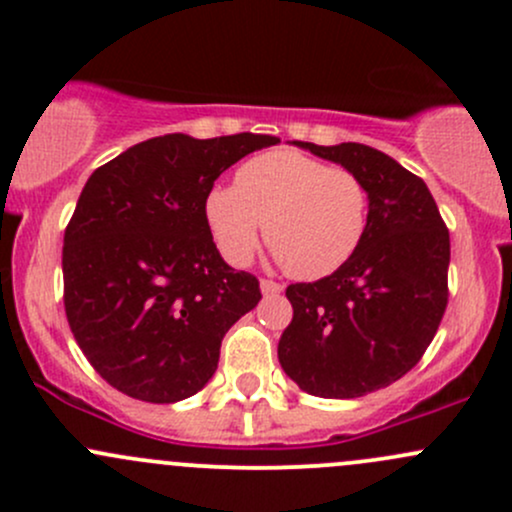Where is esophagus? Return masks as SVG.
Segmentation results:
<instances>
[{
  "label": "esophagus",
  "instance_id": "obj_1",
  "mask_svg": "<svg viewBox=\"0 0 512 512\" xmlns=\"http://www.w3.org/2000/svg\"><path fill=\"white\" fill-rule=\"evenodd\" d=\"M260 289H262V294H280L282 285H280V282H275V280H262Z\"/></svg>",
  "mask_w": 512,
  "mask_h": 512
}]
</instances>
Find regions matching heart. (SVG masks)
Here are the masks:
<instances>
[{"instance_id": "b5f03b06", "label": "heart", "mask_w": 512, "mask_h": 512, "mask_svg": "<svg viewBox=\"0 0 512 512\" xmlns=\"http://www.w3.org/2000/svg\"><path fill=\"white\" fill-rule=\"evenodd\" d=\"M205 223L230 265H247L265 225V240L297 280L342 270L364 240L369 190L349 168L297 151H275L242 163L235 188L205 198Z\"/></svg>"}]
</instances>
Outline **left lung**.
Listing matches in <instances>:
<instances>
[{
	"label": "left lung",
	"mask_w": 512,
	"mask_h": 512,
	"mask_svg": "<svg viewBox=\"0 0 512 512\" xmlns=\"http://www.w3.org/2000/svg\"><path fill=\"white\" fill-rule=\"evenodd\" d=\"M297 146L364 180L369 223L342 270L287 287L294 314L277 356L307 394L356 399L414 369L436 337L451 237L426 183L386 153L361 143Z\"/></svg>",
	"instance_id": "obj_1"
}]
</instances>
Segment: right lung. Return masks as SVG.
<instances>
[{
	"label": "right lung",
	"mask_w": 512,
	"mask_h": 512,
	"mask_svg": "<svg viewBox=\"0 0 512 512\" xmlns=\"http://www.w3.org/2000/svg\"><path fill=\"white\" fill-rule=\"evenodd\" d=\"M277 138L183 133L128 148L91 173L64 232V309L89 364L138 401L198 394L260 282L220 257L205 223L215 180Z\"/></svg>",
	"instance_id": "add662e5"
}]
</instances>
